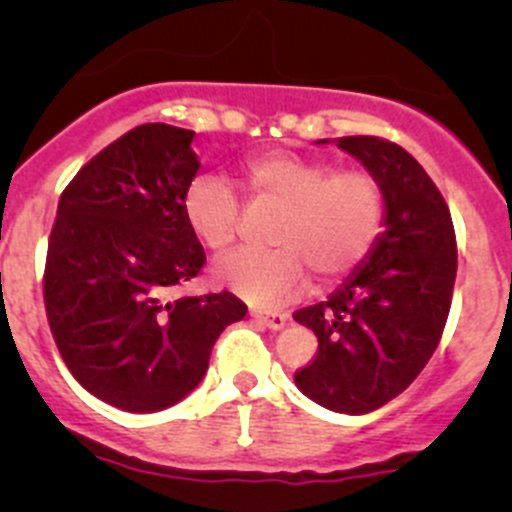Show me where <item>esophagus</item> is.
Wrapping results in <instances>:
<instances>
[{"mask_svg": "<svg viewBox=\"0 0 512 512\" xmlns=\"http://www.w3.org/2000/svg\"><path fill=\"white\" fill-rule=\"evenodd\" d=\"M250 314L257 319V322H262L265 327H270V329H282L289 319L285 312H265V309H252Z\"/></svg>", "mask_w": 512, "mask_h": 512, "instance_id": "1", "label": "esophagus"}]
</instances>
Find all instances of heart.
Instances as JSON below:
<instances>
[{"label": "heart", "mask_w": 512, "mask_h": 512, "mask_svg": "<svg viewBox=\"0 0 512 512\" xmlns=\"http://www.w3.org/2000/svg\"><path fill=\"white\" fill-rule=\"evenodd\" d=\"M240 180L257 208H277L270 250H240L223 257L213 275L252 304H280L307 282L319 285L354 272L374 250L386 215L379 175L361 165H334L319 156L265 151L240 163ZM190 232L210 252L237 240L242 205L225 178L203 173L183 195Z\"/></svg>", "instance_id": "obj_1"}]
</instances>
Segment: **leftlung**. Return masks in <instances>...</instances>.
I'll return each instance as SVG.
<instances>
[{
	"label": "left lung",
	"mask_w": 512,
	"mask_h": 512,
	"mask_svg": "<svg viewBox=\"0 0 512 512\" xmlns=\"http://www.w3.org/2000/svg\"><path fill=\"white\" fill-rule=\"evenodd\" d=\"M337 146L379 175L386 230L327 302L294 312L319 339L294 384L324 409L369 414L396 399L441 342L456 282V230L441 190L404 148L379 136H344Z\"/></svg>",
	"instance_id": "1"
}]
</instances>
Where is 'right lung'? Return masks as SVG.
Returning a JSON list of instances; mask_svg holds the SVG:
<instances>
[{
    "label": "right lung",
    "mask_w": 512,
    "mask_h": 512,
    "mask_svg": "<svg viewBox=\"0 0 512 512\" xmlns=\"http://www.w3.org/2000/svg\"><path fill=\"white\" fill-rule=\"evenodd\" d=\"M195 131L143 123L103 148L59 198L44 307L61 359L86 391L133 414L168 409L208 371L232 292L168 299L198 277L205 250L183 215L200 168Z\"/></svg>",
    "instance_id": "obj_1"
}]
</instances>
